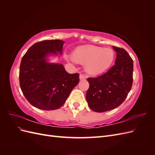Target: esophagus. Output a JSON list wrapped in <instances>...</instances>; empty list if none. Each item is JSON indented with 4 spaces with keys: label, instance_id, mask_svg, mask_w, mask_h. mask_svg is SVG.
Listing matches in <instances>:
<instances>
[{
    "label": "esophagus",
    "instance_id": "34e87169",
    "mask_svg": "<svg viewBox=\"0 0 155 155\" xmlns=\"http://www.w3.org/2000/svg\"><path fill=\"white\" fill-rule=\"evenodd\" d=\"M87 78V76H85V75H84V74H80V76H79V79H81H81H85Z\"/></svg>",
    "mask_w": 155,
    "mask_h": 155
}]
</instances>
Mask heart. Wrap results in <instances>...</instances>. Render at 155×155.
<instances>
[{"label":"heart","mask_w":155,"mask_h":155,"mask_svg":"<svg viewBox=\"0 0 155 155\" xmlns=\"http://www.w3.org/2000/svg\"><path fill=\"white\" fill-rule=\"evenodd\" d=\"M114 51L110 48L86 45L79 46L74 52L72 61L87 63L86 70L92 75L100 74L109 68L114 59Z\"/></svg>","instance_id":"b5f03b06"}]
</instances>
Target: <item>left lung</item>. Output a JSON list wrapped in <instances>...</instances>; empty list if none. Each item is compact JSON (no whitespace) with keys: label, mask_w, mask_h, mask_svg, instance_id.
Segmentation results:
<instances>
[{"label":"left lung","mask_w":155,"mask_h":155,"mask_svg":"<svg viewBox=\"0 0 155 155\" xmlns=\"http://www.w3.org/2000/svg\"><path fill=\"white\" fill-rule=\"evenodd\" d=\"M113 48L117 53L114 66L101 76L87 78L90 86L86 100L89 107L97 112L120 106L132 88L133 61L124 48L116 46Z\"/></svg>","instance_id":"obj_1"}]
</instances>
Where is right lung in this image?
Here are the masks:
<instances>
[{
	"mask_svg": "<svg viewBox=\"0 0 155 155\" xmlns=\"http://www.w3.org/2000/svg\"><path fill=\"white\" fill-rule=\"evenodd\" d=\"M63 43L60 39L37 42L22 58L20 87L26 99L37 109L51 110L62 107L79 81L78 73L70 74L62 64L46 61L49 54L62 53Z\"/></svg>",
	"mask_w": 155,
	"mask_h": 155,
	"instance_id": "right-lung-1",
	"label": "right lung"
}]
</instances>
